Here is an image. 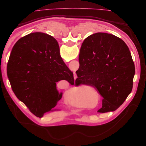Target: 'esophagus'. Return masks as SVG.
I'll list each match as a JSON object with an SVG mask.
<instances>
[{"mask_svg":"<svg viewBox=\"0 0 146 146\" xmlns=\"http://www.w3.org/2000/svg\"><path fill=\"white\" fill-rule=\"evenodd\" d=\"M75 78V79H76V78Z\"/></svg>","mask_w":146,"mask_h":146,"instance_id":"34e87169","label":"esophagus"}]
</instances>
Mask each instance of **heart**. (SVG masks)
<instances>
[{
    "instance_id": "heart-1",
    "label": "heart",
    "mask_w": 146,
    "mask_h": 146,
    "mask_svg": "<svg viewBox=\"0 0 146 146\" xmlns=\"http://www.w3.org/2000/svg\"><path fill=\"white\" fill-rule=\"evenodd\" d=\"M84 91H81V90L74 91L70 93V99H72L73 98H76V97H80L81 96H84Z\"/></svg>"
}]
</instances>
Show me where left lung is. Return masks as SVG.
Listing matches in <instances>:
<instances>
[{"instance_id":"left-lung-1","label":"left lung","mask_w":146,"mask_h":146,"mask_svg":"<svg viewBox=\"0 0 146 146\" xmlns=\"http://www.w3.org/2000/svg\"><path fill=\"white\" fill-rule=\"evenodd\" d=\"M76 85L94 86L102 97L99 113L117 110L131 92L135 64L124 41L113 35L96 33L83 42Z\"/></svg>"}]
</instances>
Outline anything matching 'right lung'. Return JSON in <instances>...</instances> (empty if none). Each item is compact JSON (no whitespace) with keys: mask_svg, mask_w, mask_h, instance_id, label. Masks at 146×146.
<instances>
[{"mask_svg":"<svg viewBox=\"0 0 146 146\" xmlns=\"http://www.w3.org/2000/svg\"><path fill=\"white\" fill-rule=\"evenodd\" d=\"M7 76L17 98L34 115L42 117L62 98L56 83H74L73 73L60 56L56 39L41 32L21 38L13 46L7 64Z\"/></svg>","mask_w":146,"mask_h":146,"instance_id":"right-lung-1","label":"right lung"}]
</instances>
